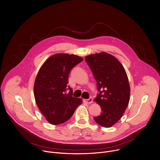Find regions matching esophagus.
Wrapping results in <instances>:
<instances>
[{
  "label": "esophagus",
  "instance_id": "1",
  "mask_svg": "<svg viewBox=\"0 0 160 160\" xmlns=\"http://www.w3.org/2000/svg\"><path fill=\"white\" fill-rule=\"evenodd\" d=\"M83 101L86 103H91L93 102V98L92 97H90V98H88V99H84Z\"/></svg>",
  "mask_w": 160,
  "mask_h": 160
}]
</instances>
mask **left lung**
I'll list each match as a JSON object with an SVG mask.
<instances>
[{"label":"left lung","mask_w":160,"mask_h":160,"mask_svg":"<svg viewBox=\"0 0 160 160\" xmlns=\"http://www.w3.org/2000/svg\"><path fill=\"white\" fill-rule=\"evenodd\" d=\"M85 60L99 92L95 100L102 112L94 120L102 127L110 128L121 118L130 101V87L126 71L116 58L105 52L87 56Z\"/></svg>","instance_id":"left-lung-1"}]
</instances>
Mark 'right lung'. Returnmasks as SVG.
<instances>
[{
    "label": "right lung",
    "instance_id": "obj_1",
    "mask_svg": "<svg viewBox=\"0 0 160 160\" xmlns=\"http://www.w3.org/2000/svg\"><path fill=\"white\" fill-rule=\"evenodd\" d=\"M82 60L74 55L56 54L47 59L39 70L33 88L35 100L52 125L68 121L82 103L81 98L72 97V89L67 84L70 70Z\"/></svg>",
    "mask_w": 160,
    "mask_h": 160
}]
</instances>
